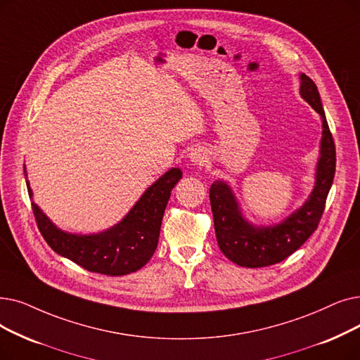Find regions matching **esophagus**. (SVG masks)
I'll list each match as a JSON object with an SVG mask.
<instances>
[{
	"mask_svg": "<svg viewBox=\"0 0 360 360\" xmlns=\"http://www.w3.org/2000/svg\"><path fill=\"white\" fill-rule=\"evenodd\" d=\"M190 159H191L193 163H195L198 166H202V165L206 163V160H207V154H206V151L202 150V148H194L190 153Z\"/></svg>",
	"mask_w": 360,
	"mask_h": 360,
	"instance_id": "1",
	"label": "esophagus"
}]
</instances>
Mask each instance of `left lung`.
<instances>
[{
    "mask_svg": "<svg viewBox=\"0 0 360 360\" xmlns=\"http://www.w3.org/2000/svg\"><path fill=\"white\" fill-rule=\"evenodd\" d=\"M300 94L321 115L323 127L316 184L304 206L283 224L274 228L256 229L243 219L237 201L225 182L216 181L210 186V205L219 248L231 262L240 266L263 268L283 262L318 229L323 214L326 197L335 175V144L318 88L304 73H300Z\"/></svg>",
    "mask_w": 360,
    "mask_h": 360,
    "instance_id": "1",
    "label": "left lung"
}]
</instances>
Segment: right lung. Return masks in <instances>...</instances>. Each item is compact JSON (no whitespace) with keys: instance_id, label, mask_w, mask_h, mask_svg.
Here are the masks:
<instances>
[{"instance_id":"obj_1","label":"right lung","mask_w":360,"mask_h":360,"mask_svg":"<svg viewBox=\"0 0 360 360\" xmlns=\"http://www.w3.org/2000/svg\"><path fill=\"white\" fill-rule=\"evenodd\" d=\"M179 169H170L155 181L134 209L115 228L96 236H73L57 229L37 205L32 212L41 236L56 253L84 269L108 276H120L141 269L158 248L162 219L176 182ZM32 195V191L27 188Z\"/></svg>"}]
</instances>
